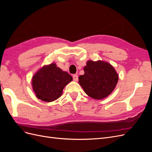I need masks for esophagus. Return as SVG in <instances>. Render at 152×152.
Segmentation results:
<instances>
[{
    "mask_svg": "<svg viewBox=\"0 0 152 152\" xmlns=\"http://www.w3.org/2000/svg\"><path fill=\"white\" fill-rule=\"evenodd\" d=\"M78 79H79V78H78V75L77 74H74L73 75V80L74 81H77Z\"/></svg>",
    "mask_w": 152,
    "mask_h": 152,
    "instance_id": "34e87169",
    "label": "esophagus"
}]
</instances>
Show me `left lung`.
I'll return each mask as SVG.
<instances>
[{
    "label": "left lung",
    "mask_w": 152,
    "mask_h": 152,
    "mask_svg": "<svg viewBox=\"0 0 152 152\" xmlns=\"http://www.w3.org/2000/svg\"><path fill=\"white\" fill-rule=\"evenodd\" d=\"M84 74L79 77L85 93L96 99H103L112 93L118 75L110 64L102 61H88L84 68Z\"/></svg>",
    "instance_id": "obj_1"
}]
</instances>
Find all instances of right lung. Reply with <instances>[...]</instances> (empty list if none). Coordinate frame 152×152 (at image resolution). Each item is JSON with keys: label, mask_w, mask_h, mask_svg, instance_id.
<instances>
[{"label": "right lung", "mask_w": 152, "mask_h": 152, "mask_svg": "<svg viewBox=\"0 0 152 152\" xmlns=\"http://www.w3.org/2000/svg\"><path fill=\"white\" fill-rule=\"evenodd\" d=\"M72 79L67 72L52 63L36 73L32 79V86L37 97L44 102H50L60 97L64 87Z\"/></svg>", "instance_id": "right-lung-1"}]
</instances>
